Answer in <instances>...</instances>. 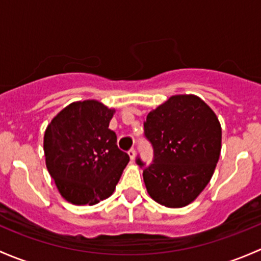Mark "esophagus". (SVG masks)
Segmentation results:
<instances>
[{"mask_svg": "<svg viewBox=\"0 0 261 261\" xmlns=\"http://www.w3.org/2000/svg\"><path fill=\"white\" fill-rule=\"evenodd\" d=\"M128 154H129L130 160L134 161V158H136V149L134 148H130L129 150H128Z\"/></svg>", "mask_w": 261, "mask_h": 261, "instance_id": "esophagus-1", "label": "esophagus"}]
</instances>
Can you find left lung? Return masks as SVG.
Returning a JSON list of instances; mask_svg holds the SVG:
<instances>
[{
    "instance_id": "obj_1",
    "label": "left lung",
    "mask_w": 261,
    "mask_h": 261,
    "mask_svg": "<svg viewBox=\"0 0 261 261\" xmlns=\"http://www.w3.org/2000/svg\"><path fill=\"white\" fill-rule=\"evenodd\" d=\"M144 136L153 162L143 167L147 192L166 207H184L210 182L221 150V125L214 111L196 95H173L149 112Z\"/></svg>"
}]
</instances>
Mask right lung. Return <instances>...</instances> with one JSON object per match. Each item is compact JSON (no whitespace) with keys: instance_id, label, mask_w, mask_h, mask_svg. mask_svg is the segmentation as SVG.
Segmentation results:
<instances>
[{"instance_id":"obj_1","label":"right lung","mask_w":261,"mask_h":261,"mask_svg":"<svg viewBox=\"0 0 261 261\" xmlns=\"http://www.w3.org/2000/svg\"><path fill=\"white\" fill-rule=\"evenodd\" d=\"M114 112L98 100L75 101L45 130L47 171L61 196L74 205H95L108 198L129 162L109 129Z\"/></svg>"}]
</instances>
